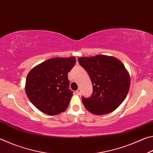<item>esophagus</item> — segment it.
<instances>
[{
	"label": "esophagus",
	"instance_id": "1",
	"mask_svg": "<svg viewBox=\"0 0 153 153\" xmlns=\"http://www.w3.org/2000/svg\"><path fill=\"white\" fill-rule=\"evenodd\" d=\"M80 93H81V90H80L79 88L77 89V90H76V94H80Z\"/></svg>",
	"mask_w": 153,
	"mask_h": 153
}]
</instances>
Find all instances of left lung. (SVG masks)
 <instances>
[{
    "label": "left lung",
    "instance_id": "obj_1",
    "mask_svg": "<svg viewBox=\"0 0 153 153\" xmlns=\"http://www.w3.org/2000/svg\"><path fill=\"white\" fill-rule=\"evenodd\" d=\"M78 62L91 79L93 92L82 97L86 109L95 115L115 111L125 100L130 86V77L125 66L114 56L99 55L79 57Z\"/></svg>",
    "mask_w": 153,
    "mask_h": 153
}]
</instances>
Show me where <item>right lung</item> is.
<instances>
[{
	"label": "right lung",
	"instance_id": "1",
	"mask_svg": "<svg viewBox=\"0 0 153 153\" xmlns=\"http://www.w3.org/2000/svg\"><path fill=\"white\" fill-rule=\"evenodd\" d=\"M75 64V56L56 57L42 62L29 72L25 92L38 110L49 115L66 110L73 96L67 74Z\"/></svg>",
	"mask_w": 153,
	"mask_h": 153
}]
</instances>
